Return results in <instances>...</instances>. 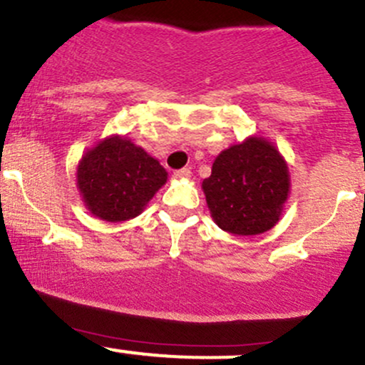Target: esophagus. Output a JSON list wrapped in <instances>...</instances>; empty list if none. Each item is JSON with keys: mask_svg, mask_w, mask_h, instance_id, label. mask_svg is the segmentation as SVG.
Segmentation results:
<instances>
[{"mask_svg": "<svg viewBox=\"0 0 365 365\" xmlns=\"http://www.w3.org/2000/svg\"><path fill=\"white\" fill-rule=\"evenodd\" d=\"M174 178L175 179H187V178H191V170L184 167V169H179V170L174 172Z\"/></svg>", "mask_w": 365, "mask_h": 365, "instance_id": "obj_1", "label": "esophagus"}]
</instances>
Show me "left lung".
<instances>
[{
    "label": "left lung",
    "mask_w": 365,
    "mask_h": 365,
    "mask_svg": "<svg viewBox=\"0 0 365 365\" xmlns=\"http://www.w3.org/2000/svg\"><path fill=\"white\" fill-rule=\"evenodd\" d=\"M289 170L274 143L250 136L220 151L202 190L222 231L255 236L279 222L289 195Z\"/></svg>",
    "instance_id": "left-lung-1"
}]
</instances>
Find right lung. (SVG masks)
Here are the masks:
<instances>
[{
	"label": "right lung",
	"instance_id": "obj_1",
	"mask_svg": "<svg viewBox=\"0 0 365 365\" xmlns=\"http://www.w3.org/2000/svg\"><path fill=\"white\" fill-rule=\"evenodd\" d=\"M167 175L157 158L129 138L113 134L86 151L76 178L89 214L106 222H122L145 210Z\"/></svg>",
	"mask_w": 365,
	"mask_h": 365
}]
</instances>
